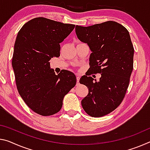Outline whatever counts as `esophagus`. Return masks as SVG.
Listing matches in <instances>:
<instances>
[{
	"instance_id": "1",
	"label": "esophagus",
	"mask_w": 150,
	"mask_h": 150,
	"mask_svg": "<svg viewBox=\"0 0 150 150\" xmlns=\"http://www.w3.org/2000/svg\"><path fill=\"white\" fill-rule=\"evenodd\" d=\"M79 79H80V76L79 75H77V85L79 84Z\"/></svg>"
}]
</instances>
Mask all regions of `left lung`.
<instances>
[{
	"label": "left lung",
	"mask_w": 150,
	"mask_h": 150,
	"mask_svg": "<svg viewBox=\"0 0 150 150\" xmlns=\"http://www.w3.org/2000/svg\"><path fill=\"white\" fill-rule=\"evenodd\" d=\"M75 32L92 52L90 72L80 79V83L89 89L81 105L89 115L102 117L115 110L124 98L134 69V46L127 28L115 21L77 25ZM91 72L100 73L99 81H94Z\"/></svg>",
	"instance_id": "1"
}]
</instances>
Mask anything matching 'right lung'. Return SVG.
Returning a JSON list of instances; mask_svg holds the SVG:
<instances>
[{
    "label": "right lung",
    "instance_id": "add662e5",
    "mask_svg": "<svg viewBox=\"0 0 150 150\" xmlns=\"http://www.w3.org/2000/svg\"><path fill=\"white\" fill-rule=\"evenodd\" d=\"M75 27L37 17L26 23L18 33L12 59L16 87L28 108L41 115L58 113L64 97L76 85L73 73L63 69L57 75L49 62L60 56L59 43Z\"/></svg>",
    "mask_w": 150,
    "mask_h": 150
}]
</instances>
